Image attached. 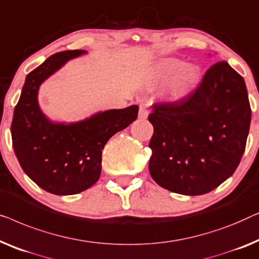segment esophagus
I'll return each mask as SVG.
<instances>
[{"label": "esophagus", "mask_w": 259, "mask_h": 259, "mask_svg": "<svg viewBox=\"0 0 259 259\" xmlns=\"http://www.w3.org/2000/svg\"><path fill=\"white\" fill-rule=\"evenodd\" d=\"M149 115V110H148V105L147 104H141L140 105V111H138V117L141 119H145Z\"/></svg>", "instance_id": "34e87169"}]
</instances>
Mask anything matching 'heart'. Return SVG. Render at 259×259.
<instances>
[{
    "mask_svg": "<svg viewBox=\"0 0 259 259\" xmlns=\"http://www.w3.org/2000/svg\"><path fill=\"white\" fill-rule=\"evenodd\" d=\"M202 79V69L198 64H185L183 60L166 57L152 68L151 85L165 83V98L169 102H181L190 97Z\"/></svg>",
    "mask_w": 259,
    "mask_h": 259,
    "instance_id": "1",
    "label": "heart"
}]
</instances>
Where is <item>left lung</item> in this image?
<instances>
[{
    "label": "left lung",
    "mask_w": 259,
    "mask_h": 259,
    "mask_svg": "<svg viewBox=\"0 0 259 259\" xmlns=\"http://www.w3.org/2000/svg\"><path fill=\"white\" fill-rule=\"evenodd\" d=\"M149 171L181 195H204L237 169L245 150L251 108L245 82L228 62L207 69L187 100L152 105Z\"/></svg>",
    "instance_id": "obj_1"
}]
</instances>
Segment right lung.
Segmentation results:
<instances>
[{
    "label": "right lung",
    "mask_w": 259,
    "mask_h": 259,
    "mask_svg": "<svg viewBox=\"0 0 259 259\" xmlns=\"http://www.w3.org/2000/svg\"><path fill=\"white\" fill-rule=\"evenodd\" d=\"M85 50L54 54L29 72L12 122L13 148L20 165L39 188L54 195H75L100 178L102 150L109 138L137 118L138 107L100 111L74 123L52 122L39 109V85Z\"/></svg>",
    "instance_id": "add662e5"
}]
</instances>
